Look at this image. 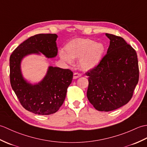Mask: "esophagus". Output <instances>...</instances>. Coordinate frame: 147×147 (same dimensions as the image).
Here are the masks:
<instances>
[{
	"label": "esophagus",
	"instance_id": "1",
	"mask_svg": "<svg viewBox=\"0 0 147 147\" xmlns=\"http://www.w3.org/2000/svg\"><path fill=\"white\" fill-rule=\"evenodd\" d=\"M82 76V74H81L80 73H74L73 74V78L74 79H77L78 78Z\"/></svg>",
	"mask_w": 147,
	"mask_h": 147
}]
</instances>
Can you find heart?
I'll return each instance as SVG.
<instances>
[{
	"label": "heart",
	"mask_w": 147,
	"mask_h": 147,
	"mask_svg": "<svg viewBox=\"0 0 147 147\" xmlns=\"http://www.w3.org/2000/svg\"><path fill=\"white\" fill-rule=\"evenodd\" d=\"M66 53L60 51L62 61L71 64L73 59H80L79 64L83 70L88 71L95 67L102 61L105 47L89 38H76L69 42L65 47Z\"/></svg>",
	"instance_id": "b5f03b06"
}]
</instances>
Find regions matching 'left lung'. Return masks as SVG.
<instances>
[{
    "label": "left lung",
    "instance_id": "8db88e82",
    "mask_svg": "<svg viewBox=\"0 0 147 147\" xmlns=\"http://www.w3.org/2000/svg\"><path fill=\"white\" fill-rule=\"evenodd\" d=\"M110 40L107 54L88 76L87 98L99 111L115 110L131 99L139 80L137 54L122 37L106 33Z\"/></svg>",
    "mask_w": 147,
    "mask_h": 147
}]
</instances>
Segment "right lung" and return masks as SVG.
<instances>
[{"mask_svg": "<svg viewBox=\"0 0 147 147\" xmlns=\"http://www.w3.org/2000/svg\"><path fill=\"white\" fill-rule=\"evenodd\" d=\"M56 34H38L30 37L12 52L10 56V82L21 105L38 115H49L57 112L63 104L73 73L70 69L49 67L41 82L35 85L27 83L22 76L21 61L31 54H44L54 57L57 54Z\"/></svg>", "mask_w": 147, "mask_h": 147, "instance_id": "right-lung-1", "label": "right lung"}]
</instances>
